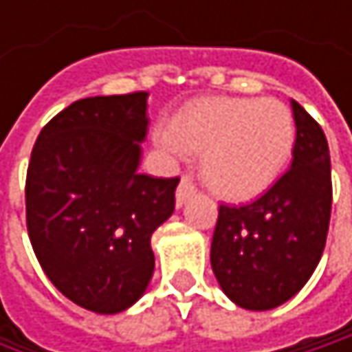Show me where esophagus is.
Returning a JSON list of instances; mask_svg holds the SVG:
<instances>
[{"instance_id":"34e87169","label":"esophagus","mask_w":352,"mask_h":352,"mask_svg":"<svg viewBox=\"0 0 352 352\" xmlns=\"http://www.w3.org/2000/svg\"><path fill=\"white\" fill-rule=\"evenodd\" d=\"M193 193H195V185H193L191 177L183 175L181 177V181H179V187H177V193H175L177 208H181V206L187 201V197H189V195H193Z\"/></svg>"}]
</instances>
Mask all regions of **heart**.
Returning a JSON list of instances; mask_svg holds the SVG:
<instances>
[{"label":"heart","mask_w":352,"mask_h":352,"mask_svg":"<svg viewBox=\"0 0 352 352\" xmlns=\"http://www.w3.org/2000/svg\"><path fill=\"white\" fill-rule=\"evenodd\" d=\"M169 153H204L201 173L214 193L243 201L269 189L283 173L296 140L289 107L273 98H208L157 126Z\"/></svg>","instance_id":"1"}]
</instances>
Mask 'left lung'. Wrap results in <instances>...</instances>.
<instances>
[{
    "label": "left lung",
    "mask_w": 352,
    "mask_h": 352,
    "mask_svg": "<svg viewBox=\"0 0 352 352\" xmlns=\"http://www.w3.org/2000/svg\"><path fill=\"white\" fill-rule=\"evenodd\" d=\"M292 167L261 197L218 210L210 261L222 292L245 310H273L312 277L326 245L332 179L326 136L292 100Z\"/></svg>",
    "instance_id": "left-lung-1"
}]
</instances>
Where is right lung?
<instances>
[{
    "label": "right lung",
    "mask_w": 352,
    "mask_h": 352,
    "mask_svg": "<svg viewBox=\"0 0 352 352\" xmlns=\"http://www.w3.org/2000/svg\"><path fill=\"white\" fill-rule=\"evenodd\" d=\"M146 91L73 102L38 134L26 226L52 285L77 306L118 314L144 294L153 232L173 214L179 177L138 173Z\"/></svg>",
    "instance_id": "1"
}]
</instances>
